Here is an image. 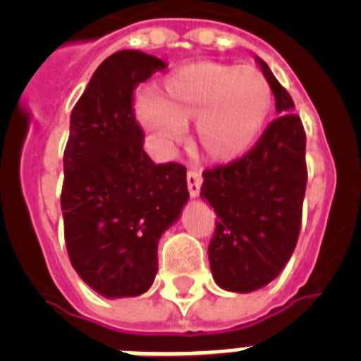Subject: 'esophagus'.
Returning <instances> with one entry per match:
<instances>
[{
  "mask_svg": "<svg viewBox=\"0 0 361 361\" xmlns=\"http://www.w3.org/2000/svg\"><path fill=\"white\" fill-rule=\"evenodd\" d=\"M200 185H202V174L197 172V170H189L187 172V189H189V195L191 197H198Z\"/></svg>",
  "mask_w": 361,
  "mask_h": 361,
  "instance_id": "obj_1",
  "label": "esophagus"
}]
</instances>
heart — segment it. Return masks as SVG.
Segmentation results:
<instances>
[{"label":"heart","instance_id":"obj_1","mask_svg":"<svg viewBox=\"0 0 361 361\" xmlns=\"http://www.w3.org/2000/svg\"><path fill=\"white\" fill-rule=\"evenodd\" d=\"M271 104V86L258 67L202 61L170 75L157 97H140L136 116L166 142L178 140L181 127L195 121L198 149L212 161L226 163L257 144Z\"/></svg>","mask_w":361,"mask_h":361}]
</instances>
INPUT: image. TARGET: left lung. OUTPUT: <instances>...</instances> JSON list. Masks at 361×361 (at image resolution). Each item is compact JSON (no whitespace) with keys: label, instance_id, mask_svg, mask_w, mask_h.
<instances>
[{"label":"left lung","instance_id":"1","mask_svg":"<svg viewBox=\"0 0 361 361\" xmlns=\"http://www.w3.org/2000/svg\"><path fill=\"white\" fill-rule=\"evenodd\" d=\"M275 95V118L241 157L204 170L200 197L217 214L208 255L215 283L252 292L285 268L300 236L307 185L305 129L290 93L258 59Z\"/></svg>","mask_w":361,"mask_h":361}]
</instances>
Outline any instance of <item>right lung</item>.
<instances>
[{
  "label": "right lung",
  "instance_id": "obj_1",
  "mask_svg": "<svg viewBox=\"0 0 361 361\" xmlns=\"http://www.w3.org/2000/svg\"><path fill=\"white\" fill-rule=\"evenodd\" d=\"M166 65L138 50L112 54L71 112L63 153L65 245L84 283L106 298L144 294L157 274L159 238L189 198L180 163L144 152L135 87Z\"/></svg>",
  "mask_w": 361,
  "mask_h": 361
}]
</instances>
